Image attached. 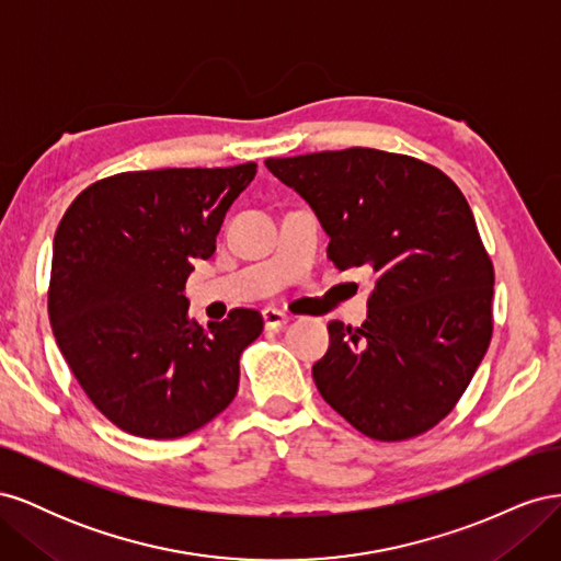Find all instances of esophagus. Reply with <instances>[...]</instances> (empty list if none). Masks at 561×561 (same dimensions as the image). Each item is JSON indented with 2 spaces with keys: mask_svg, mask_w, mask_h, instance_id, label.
I'll list each match as a JSON object with an SVG mask.
<instances>
[{
  "mask_svg": "<svg viewBox=\"0 0 561 561\" xmlns=\"http://www.w3.org/2000/svg\"><path fill=\"white\" fill-rule=\"evenodd\" d=\"M262 318H264V325L271 328V330L283 328V325H287V322H290V316H287L283 309H276V307H266L262 311Z\"/></svg>",
  "mask_w": 561,
  "mask_h": 561,
  "instance_id": "34e87169",
  "label": "esophagus"
}]
</instances>
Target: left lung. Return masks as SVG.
<instances>
[{"label":"left lung","mask_w":561,"mask_h":561,"mask_svg":"<svg viewBox=\"0 0 561 561\" xmlns=\"http://www.w3.org/2000/svg\"><path fill=\"white\" fill-rule=\"evenodd\" d=\"M266 168L309 201L336 268L375 271L363 325H328L330 348L313 365L320 396L381 443L431 431L463 396L494 332V264L466 196L439 168L369 147Z\"/></svg>","instance_id":"left-lung-1"}]
</instances>
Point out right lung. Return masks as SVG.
<instances>
[{"label":"right lung","mask_w":561,"mask_h":561,"mask_svg":"<svg viewBox=\"0 0 561 561\" xmlns=\"http://www.w3.org/2000/svg\"><path fill=\"white\" fill-rule=\"evenodd\" d=\"M257 173L163 168L87 186L54 239L48 320L83 393L114 426L175 439L236 398L241 353L262 313L233 309L201 328L184 297L196 260H210L225 215Z\"/></svg>","instance_id":"obj_1"}]
</instances>
